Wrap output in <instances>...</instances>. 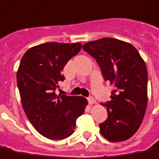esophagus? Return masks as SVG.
Here are the masks:
<instances>
[{
    "label": "esophagus",
    "instance_id": "34e87169",
    "mask_svg": "<svg viewBox=\"0 0 159 159\" xmlns=\"http://www.w3.org/2000/svg\"><path fill=\"white\" fill-rule=\"evenodd\" d=\"M88 101H89V104H93V103H96V100H95L93 97H89V98H88Z\"/></svg>",
    "mask_w": 159,
    "mask_h": 159
}]
</instances>
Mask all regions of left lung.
I'll return each instance as SVG.
<instances>
[{
	"instance_id": "1",
	"label": "left lung",
	"mask_w": 159,
	"mask_h": 159,
	"mask_svg": "<svg viewBox=\"0 0 159 159\" xmlns=\"http://www.w3.org/2000/svg\"><path fill=\"white\" fill-rule=\"evenodd\" d=\"M83 49L96 59L104 81L113 84L106 107L108 118L99 124L109 142L125 141L142 124L148 104V70L145 61L130 43L103 38L84 43Z\"/></svg>"
}]
</instances>
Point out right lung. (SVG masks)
<instances>
[{
  "mask_svg": "<svg viewBox=\"0 0 159 159\" xmlns=\"http://www.w3.org/2000/svg\"><path fill=\"white\" fill-rule=\"evenodd\" d=\"M81 48V43H41L27 50L20 62L17 83L23 110L34 127L49 139L70 136L88 105L85 98L56 93L59 82L65 80L63 68Z\"/></svg>",
  "mask_w": 159,
  "mask_h": 159,
  "instance_id": "1",
  "label": "right lung"
}]
</instances>
